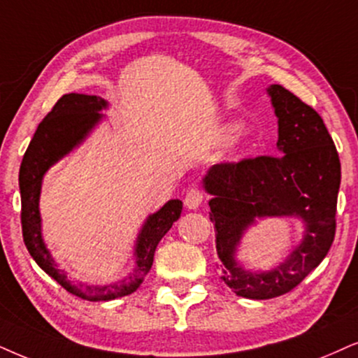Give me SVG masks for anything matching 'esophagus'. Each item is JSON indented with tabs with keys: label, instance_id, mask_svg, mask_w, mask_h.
I'll list each match as a JSON object with an SVG mask.
<instances>
[{
	"label": "esophagus",
	"instance_id": "1",
	"mask_svg": "<svg viewBox=\"0 0 358 358\" xmlns=\"http://www.w3.org/2000/svg\"><path fill=\"white\" fill-rule=\"evenodd\" d=\"M183 201H185V206H187L188 210H196V208L200 206L203 201V193L198 188H189L187 194H185Z\"/></svg>",
	"mask_w": 358,
	"mask_h": 358
}]
</instances>
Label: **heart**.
<instances>
[{"instance_id":"heart-1","label":"heart","mask_w":358,"mask_h":358,"mask_svg":"<svg viewBox=\"0 0 358 358\" xmlns=\"http://www.w3.org/2000/svg\"><path fill=\"white\" fill-rule=\"evenodd\" d=\"M238 132V125H229L228 127V134L229 135H233V134H236Z\"/></svg>"}]
</instances>
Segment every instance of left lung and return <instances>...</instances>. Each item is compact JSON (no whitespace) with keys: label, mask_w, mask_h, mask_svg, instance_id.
I'll list each match as a JSON object with an SVG mask.
<instances>
[{"label":"left lung","mask_w":358,"mask_h":358,"mask_svg":"<svg viewBox=\"0 0 358 358\" xmlns=\"http://www.w3.org/2000/svg\"><path fill=\"white\" fill-rule=\"evenodd\" d=\"M279 124L280 155L243 158L213 165L203 187L211 194L220 278L236 296L273 299L299 286L327 256L336 236L341 160L322 117L291 90L268 89ZM296 215L306 233L299 247L278 268L266 273L243 270L234 252L256 217Z\"/></svg>","instance_id":"left-lung-1"}]
</instances>
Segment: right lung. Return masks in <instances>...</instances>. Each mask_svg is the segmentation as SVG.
<instances>
[{"mask_svg": "<svg viewBox=\"0 0 358 358\" xmlns=\"http://www.w3.org/2000/svg\"><path fill=\"white\" fill-rule=\"evenodd\" d=\"M107 107L102 97L85 94H66L56 102L52 110L38 125L20 169L21 192V228L22 239L29 255L44 273L57 280L67 292L85 301H112L137 291L153 264V255L160 239L169 233L171 224L182 215L183 203L170 200L143 224L135 244V268L119 282L107 286H76L64 271L57 269L41 234L39 194L43 176L51 166L78 147L92 127L102 119L101 110Z\"/></svg>", "mask_w": 358, "mask_h": 358, "instance_id": "add662e5", "label": "right lung"}]
</instances>
